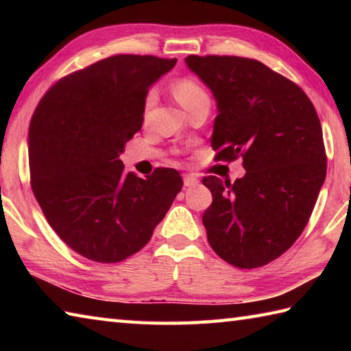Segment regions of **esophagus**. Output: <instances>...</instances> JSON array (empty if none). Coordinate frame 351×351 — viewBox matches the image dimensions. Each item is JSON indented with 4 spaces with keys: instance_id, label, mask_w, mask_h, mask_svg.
Returning a JSON list of instances; mask_svg holds the SVG:
<instances>
[{
    "instance_id": "1",
    "label": "esophagus",
    "mask_w": 351,
    "mask_h": 351,
    "mask_svg": "<svg viewBox=\"0 0 351 351\" xmlns=\"http://www.w3.org/2000/svg\"><path fill=\"white\" fill-rule=\"evenodd\" d=\"M199 184V180L195 175H184V185L185 187H195Z\"/></svg>"
}]
</instances>
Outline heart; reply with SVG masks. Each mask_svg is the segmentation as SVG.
<instances>
[{
    "label": "heart",
    "instance_id": "obj_1",
    "mask_svg": "<svg viewBox=\"0 0 351 351\" xmlns=\"http://www.w3.org/2000/svg\"><path fill=\"white\" fill-rule=\"evenodd\" d=\"M173 95L184 110H189L190 107L195 106V104L208 99L206 92L196 83L195 80L191 78L178 80L173 86ZM155 101H156V92L149 90L143 99V111H141V114H143V121H147L149 119L151 110L155 106Z\"/></svg>",
    "mask_w": 351,
    "mask_h": 351
}]
</instances>
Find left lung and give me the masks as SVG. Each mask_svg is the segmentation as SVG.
<instances>
[{"instance_id":"1","label":"left lung","mask_w":351,"mask_h":351,"mask_svg":"<svg viewBox=\"0 0 351 351\" xmlns=\"http://www.w3.org/2000/svg\"><path fill=\"white\" fill-rule=\"evenodd\" d=\"M189 69L217 102L215 160L243 158L234 184L204 178L213 204L204 213L208 241L238 268H256L285 253L303 232L326 180L322 123L293 81L258 60L189 56Z\"/></svg>"}]
</instances>
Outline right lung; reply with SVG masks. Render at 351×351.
Segmentation results:
<instances>
[{
  "mask_svg": "<svg viewBox=\"0 0 351 351\" xmlns=\"http://www.w3.org/2000/svg\"><path fill=\"white\" fill-rule=\"evenodd\" d=\"M176 58L121 54L62 78L29 122L32 189L49 226L81 256L121 263L143 249L182 178L125 173L119 155L143 125V99Z\"/></svg>",
  "mask_w": 351,
  "mask_h": 351,
  "instance_id": "right-lung-1",
  "label": "right lung"
}]
</instances>
